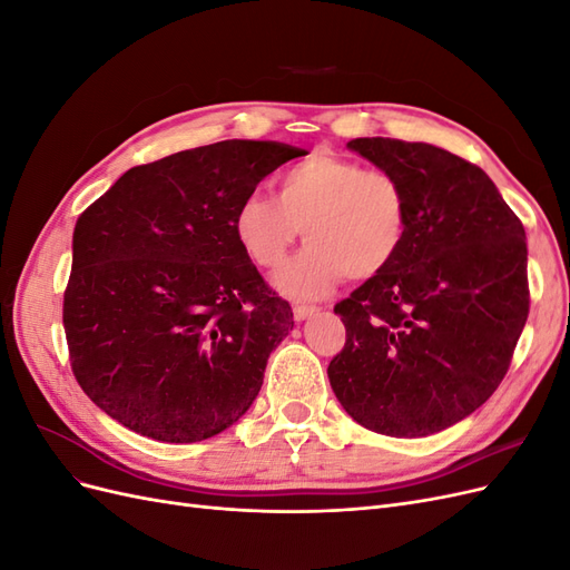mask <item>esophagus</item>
<instances>
[{
  "mask_svg": "<svg viewBox=\"0 0 570 570\" xmlns=\"http://www.w3.org/2000/svg\"><path fill=\"white\" fill-rule=\"evenodd\" d=\"M316 312H318V306H312V304H295V306H292L295 321H306L308 316H314Z\"/></svg>",
  "mask_w": 570,
  "mask_h": 570,
  "instance_id": "esophagus-1",
  "label": "esophagus"
}]
</instances>
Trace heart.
<instances>
[{
    "mask_svg": "<svg viewBox=\"0 0 570 570\" xmlns=\"http://www.w3.org/2000/svg\"><path fill=\"white\" fill-rule=\"evenodd\" d=\"M411 228L404 183L381 168L333 151H314L278 178V199L252 193L235 206L233 233L258 268L283 264L304 230L308 247L287 262L275 285L289 297L316 299L344 275L364 283L402 254Z\"/></svg>",
    "mask_w": 570,
    "mask_h": 570,
    "instance_id": "b5f03b06",
    "label": "heart"
}]
</instances>
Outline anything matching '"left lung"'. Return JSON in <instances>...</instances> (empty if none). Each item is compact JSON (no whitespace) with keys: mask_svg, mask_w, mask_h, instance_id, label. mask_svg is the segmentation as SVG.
<instances>
[{"mask_svg":"<svg viewBox=\"0 0 570 570\" xmlns=\"http://www.w3.org/2000/svg\"><path fill=\"white\" fill-rule=\"evenodd\" d=\"M361 157L409 193L396 262L335 304L347 340L327 377L373 433L425 438L459 423L504 381L530 312L521 218L480 166L392 137H356Z\"/></svg>","mask_w":570,"mask_h":570,"instance_id":"8db88e82","label":"left lung"}]
</instances>
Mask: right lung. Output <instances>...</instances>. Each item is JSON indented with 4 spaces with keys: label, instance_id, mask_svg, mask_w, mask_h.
<instances>
[{
    "label": "right lung",
    "instance_id": "right-lung-1",
    "mask_svg": "<svg viewBox=\"0 0 570 570\" xmlns=\"http://www.w3.org/2000/svg\"><path fill=\"white\" fill-rule=\"evenodd\" d=\"M306 154L226 140L130 168L78 216L63 289L68 361L114 421L199 442L256 400L292 308L239 249L235 206Z\"/></svg>",
    "mask_w": 570,
    "mask_h": 570
}]
</instances>
